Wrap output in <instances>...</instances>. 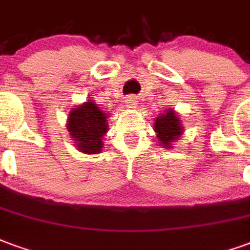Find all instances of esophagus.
Segmentation results:
<instances>
[{"label":"esophagus","mask_w":250,"mask_h":250,"mask_svg":"<svg viewBox=\"0 0 250 250\" xmlns=\"http://www.w3.org/2000/svg\"><path fill=\"white\" fill-rule=\"evenodd\" d=\"M137 103H138V98L134 97V96H129V97L125 100V104H126L129 107H136Z\"/></svg>","instance_id":"34e87169"}]
</instances>
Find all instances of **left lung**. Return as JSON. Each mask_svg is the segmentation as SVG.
Listing matches in <instances>:
<instances>
[{"label":"left lung","mask_w":250,"mask_h":250,"mask_svg":"<svg viewBox=\"0 0 250 250\" xmlns=\"http://www.w3.org/2000/svg\"><path fill=\"white\" fill-rule=\"evenodd\" d=\"M183 124L178 114L173 109H167V112L158 116L154 123V132L157 133L160 145L164 147H172L183 134Z\"/></svg>","instance_id":"1"}]
</instances>
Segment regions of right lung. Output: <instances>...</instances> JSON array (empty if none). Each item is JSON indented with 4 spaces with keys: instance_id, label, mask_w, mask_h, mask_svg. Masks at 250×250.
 Returning <instances> with one entry per match:
<instances>
[{
    "instance_id": "obj_1",
    "label": "right lung",
    "mask_w": 250,
    "mask_h": 250,
    "mask_svg": "<svg viewBox=\"0 0 250 250\" xmlns=\"http://www.w3.org/2000/svg\"><path fill=\"white\" fill-rule=\"evenodd\" d=\"M107 116L92 100L70 110L67 132L80 152L97 154L103 150V137L107 132Z\"/></svg>"
}]
</instances>
